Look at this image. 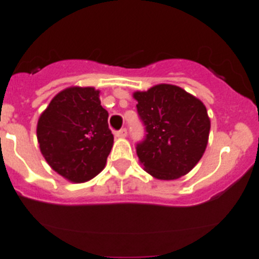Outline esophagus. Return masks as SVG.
<instances>
[{
  "label": "esophagus",
  "mask_w": 259,
  "mask_h": 259,
  "mask_svg": "<svg viewBox=\"0 0 259 259\" xmlns=\"http://www.w3.org/2000/svg\"><path fill=\"white\" fill-rule=\"evenodd\" d=\"M114 136H116L117 138H125V137L127 136V130H126V129L118 130V132L114 133Z\"/></svg>",
  "instance_id": "esophagus-1"
}]
</instances>
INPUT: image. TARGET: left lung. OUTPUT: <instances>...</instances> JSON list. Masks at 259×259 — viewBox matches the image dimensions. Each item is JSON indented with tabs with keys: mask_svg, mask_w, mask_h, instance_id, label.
Returning a JSON list of instances; mask_svg holds the SVG:
<instances>
[{
	"mask_svg": "<svg viewBox=\"0 0 259 259\" xmlns=\"http://www.w3.org/2000/svg\"><path fill=\"white\" fill-rule=\"evenodd\" d=\"M146 126V139L137 146L143 169L157 180L185 176L203 156L210 117L203 103L175 84L161 83L133 94Z\"/></svg>",
	"mask_w": 259,
	"mask_h": 259,
	"instance_id": "obj_1",
	"label": "left lung"
}]
</instances>
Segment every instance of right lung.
I'll return each mask as SVG.
<instances>
[{
  "label": "right lung",
  "mask_w": 259,
  "mask_h": 259,
  "mask_svg": "<svg viewBox=\"0 0 259 259\" xmlns=\"http://www.w3.org/2000/svg\"><path fill=\"white\" fill-rule=\"evenodd\" d=\"M94 87H67L52 99L36 127L42 156L67 181L86 183L104 169L113 146L108 112Z\"/></svg>",
  "instance_id": "right-lung-1"
}]
</instances>
